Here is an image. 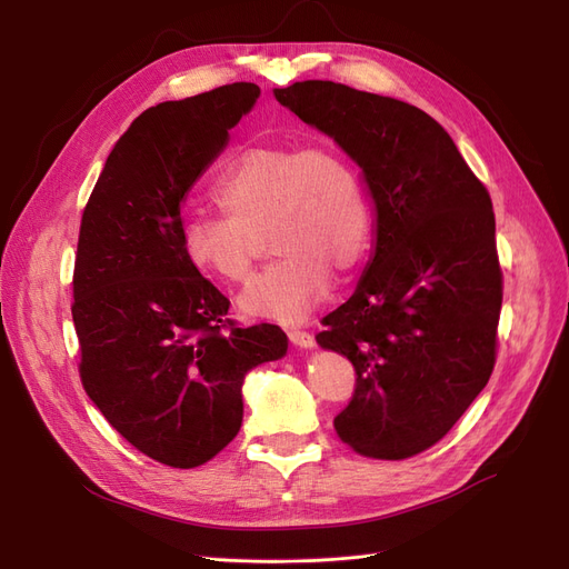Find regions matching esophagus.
Here are the masks:
<instances>
[{
  "instance_id": "34e87169",
  "label": "esophagus",
  "mask_w": 569,
  "mask_h": 569,
  "mask_svg": "<svg viewBox=\"0 0 569 569\" xmlns=\"http://www.w3.org/2000/svg\"><path fill=\"white\" fill-rule=\"evenodd\" d=\"M289 341L295 343L299 349H313L316 347V339L311 332H303V330H289Z\"/></svg>"
}]
</instances>
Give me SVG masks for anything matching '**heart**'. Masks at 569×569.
I'll return each mask as SVG.
<instances>
[{
    "label": "heart",
    "mask_w": 569,
    "mask_h": 569,
    "mask_svg": "<svg viewBox=\"0 0 569 569\" xmlns=\"http://www.w3.org/2000/svg\"><path fill=\"white\" fill-rule=\"evenodd\" d=\"M226 218L182 222L187 263L206 278H249L266 232L274 261L239 297L249 318L301 322L327 297L332 272H353L370 242V203L356 166L332 144H256L228 163L213 187Z\"/></svg>",
    "instance_id": "b5f03b06"
}]
</instances>
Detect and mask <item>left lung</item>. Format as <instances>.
Segmentation results:
<instances>
[{
    "label": "left lung",
    "mask_w": 569,
    "mask_h": 569,
    "mask_svg": "<svg viewBox=\"0 0 569 569\" xmlns=\"http://www.w3.org/2000/svg\"><path fill=\"white\" fill-rule=\"evenodd\" d=\"M272 94L332 137L375 206L370 261L316 337L358 375L335 429L366 458H410L449 432L496 363L503 280L491 197L418 107L330 80Z\"/></svg>",
    "instance_id": "left-lung-1"
}]
</instances>
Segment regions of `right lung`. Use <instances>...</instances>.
<instances>
[{
  "instance_id": "add662e5",
  "label": "right lung",
  "mask_w": 569,
  "mask_h": 569,
  "mask_svg": "<svg viewBox=\"0 0 569 569\" xmlns=\"http://www.w3.org/2000/svg\"><path fill=\"white\" fill-rule=\"evenodd\" d=\"M261 90L232 82L132 120L84 206L73 322L92 403L170 468L211 460L242 427L249 370L287 353L278 325L234 327L230 301L187 263L182 203Z\"/></svg>"
}]
</instances>
